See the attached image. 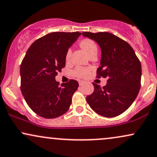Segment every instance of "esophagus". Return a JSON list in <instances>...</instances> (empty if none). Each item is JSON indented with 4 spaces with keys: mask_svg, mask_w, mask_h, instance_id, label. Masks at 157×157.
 Returning <instances> with one entry per match:
<instances>
[{
    "mask_svg": "<svg viewBox=\"0 0 157 157\" xmlns=\"http://www.w3.org/2000/svg\"><path fill=\"white\" fill-rule=\"evenodd\" d=\"M85 82L84 81H78V84H79V86H82V85H84L85 84Z\"/></svg>",
    "mask_w": 157,
    "mask_h": 157,
    "instance_id": "esophagus-1",
    "label": "esophagus"
}]
</instances>
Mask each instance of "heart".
Instances as JSON below:
<instances>
[{
  "instance_id": "obj_1",
  "label": "heart",
  "mask_w": 157,
  "mask_h": 157,
  "mask_svg": "<svg viewBox=\"0 0 157 157\" xmlns=\"http://www.w3.org/2000/svg\"><path fill=\"white\" fill-rule=\"evenodd\" d=\"M80 46L88 56L90 54H92V52L98 51V47H97L96 44L91 39H84L82 40L80 43ZM71 55V49H68L66 53V55H65V59L67 61H68L70 59ZM89 72H90V70L87 67H77L73 70V74L75 76L78 77V78H85L86 76H87Z\"/></svg>"
}]
</instances>
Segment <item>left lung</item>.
Listing matches in <instances>:
<instances>
[{
    "label": "left lung",
    "mask_w": 157,
    "mask_h": 157,
    "mask_svg": "<svg viewBox=\"0 0 157 157\" xmlns=\"http://www.w3.org/2000/svg\"><path fill=\"white\" fill-rule=\"evenodd\" d=\"M98 44L101 49L100 66L97 77L107 78L101 86L92 83L94 92L86 102L97 113L115 117L124 113L135 101L140 88L141 64L129 44L107 32L82 33Z\"/></svg>",
    "instance_id": "1"
}]
</instances>
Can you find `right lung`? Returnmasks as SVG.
<instances>
[{
    "label": "right lung",
    "mask_w": 157,
    "mask_h": 157,
    "mask_svg": "<svg viewBox=\"0 0 157 157\" xmlns=\"http://www.w3.org/2000/svg\"><path fill=\"white\" fill-rule=\"evenodd\" d=\"M81 33H51L38 38L27 51L20 66L21 91L33 111L46 119H54L68 111L77 81L59 83L58 72L65 66V55Z\"/></svg>",
    "instance_id": "obj_1"
}]
</instances>
